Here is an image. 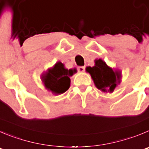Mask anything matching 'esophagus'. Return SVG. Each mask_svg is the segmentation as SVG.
<instances>
[{"mask_svg": "<svg viewBox=\"0 0 149 149\" xmlns=\"http://www.w3.org/2000/svg\"><path fill=\"white\" fill-rule=\"evenodd\" d=\"M85 69H86L85 66H79V67H77V71L79 72H84Z\"/></svg>", "mask_w": 149, "mask_h": 149, "instance_id": "obj_1", "label": "esophagus"}]
</instances>
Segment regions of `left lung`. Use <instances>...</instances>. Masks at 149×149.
<instances>
[{"label":"left lung","instance_id":"8db88e82","mask_svg":"<svg viewBox=\"0 0 149 149\" xmlns=\"http://www.w3.org/2000/svg\"><path fill=\"white\" fill-rule=\"evenodd\" d=\"M94 62L93 67H86V72L90 74L99 90L105 93H112L121 83V72L118 69H113L101 58L96 59Z\"/></svg>","mask_w":149,"mask_h":149}]
</instances>
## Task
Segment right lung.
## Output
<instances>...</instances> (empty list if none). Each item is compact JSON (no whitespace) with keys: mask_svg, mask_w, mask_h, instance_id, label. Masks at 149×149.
Returning a JSON list of instances; mask_svg holds the SVG:
<instances>
[{"mask_svg":"<svg viewBox=\"0 0 149 149\" xmlns=\"http://www.w3.org/2000/svg\"><path fill=\"white\" fill-rule=\"evenodd\" d=\"M77 72V69H67L63 63L57 62L53 67L48 69L47 71L41 76L42 83L46 89L53 95H59L66 92L70 87L71 80L69 77Z\"/></svg>","mask_w":149,"mask_h":149,"instance_id":"add662e5","label":"right lung"}]
</instances>
